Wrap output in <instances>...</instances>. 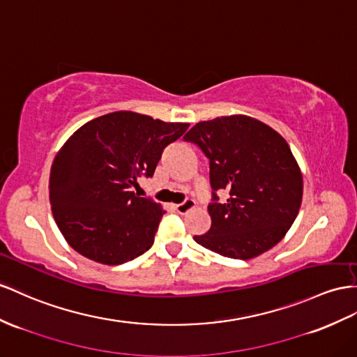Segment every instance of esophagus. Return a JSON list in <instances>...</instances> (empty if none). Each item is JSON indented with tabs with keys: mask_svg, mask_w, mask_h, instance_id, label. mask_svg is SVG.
Wrapping results in <instances>:
<instances>
[{
	"mask_svg": "<svg viewBox=\"0 0 357 357\" xmlns=\"http://www.w3.org/2000/svg\"><path fill=\"white\" fill-rule=\"evenodd\" d=\"M196 206V202L193 199H187V200H184V202L182 204H179V205H176V211L179 213V214H187L190 209H193Z\"/></svg>",
	"mask_w": 357,
	"mask_h": 357,
	"instance_id": "34e87169",
	"label": "esophagus"
}]
</instances>
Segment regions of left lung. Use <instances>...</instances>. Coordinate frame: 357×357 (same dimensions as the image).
<instances>
[{"instance_id":"8db88e82","label":"left lung","mask_w":357,"mask_h":357,"mask_svg":"<svg viewBox=\"0 0 357 357\" xmlns=\"http://www.w3.org/2000/svg\"><path fill=\"white\" fill-rule=\"evenodd\" d=\"M209 160L214 202L211 229L195 236L205 249L234 259H252L274 248L294 223L303 197V176L283 137L244 114L196 123L184 135ZM230 190L218 204L217 189Z\"/></svg>"}]
</instances>
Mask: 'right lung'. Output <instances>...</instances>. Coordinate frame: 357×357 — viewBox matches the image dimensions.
<instances>
[{"mask_svg":"<svg viewBox=\"0 0 357 357\" xmlns=\"http://www.w3.org/2000/svg\"><path fill=\"white\" fill-rule=\"evenodd\" d=\"M188 126L114 112L69 137L51 166L50 202L72 249L95 262L119 266L152 248L166 211L131 187L139 176L153 175L162 149Z\"/></svg>","mask_w":357,"mask_h":357,"instance_id":"right-lung-1","label":"right lung"}]
</instances>
